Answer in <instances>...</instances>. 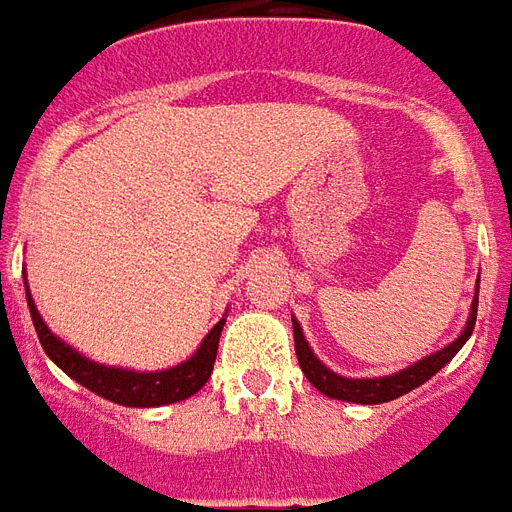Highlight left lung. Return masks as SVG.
Listing matches in <instances>:
<instances>
[{"mask_svg":"<svg viewBox=\"0 0 512 512\" xmlns=\"http://www.w3.org/2000/svg\"><path fill=\"white\" fill-rule=\"evenodd\" d=\"M477 292H480V281H477L475 300H472V308H469V319H466L461 335L450 341L447 346H442L439 352L425 354L423 360L406 365L401 371H395L390 376H374V379H349V376L335 374L333 368L327 365L313 354L311 343L305 341L302 335V327L297 319H292L294 327V349H297V360H300L302 374L308 376V382L324 393L327 398H335V401H349V404H387V401H395L401 395L412 393L414 387L425 384L431 376H436L442 368H445L455 354L461 352V346L469 341V335L475 330L477 319Z\"/></svg>","mask_w":512,"mask_h":512,"instance_id":"left-lung-1","label":"left lung"}]
</instances>
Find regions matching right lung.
<instances>
[{
	"mask_svg": "<svg viewBox=\"0 0 512 512\" xmlns=\"http://www.w3.org/2000/svg\"><path fill=\"white\" fill-rule=\"evenodd\" d=\"M26 305H29V313H32L37 338L43 343V352L51 357V363H57L70 379H76L81 387H87L100 398L114 401L119 406H138V409L177 404V401H185L190 395L199 393L212 374L220 330L226 324V319H220L210 333L204 335L199 349L190 354L185 363L174 365V368H163V371H130V368H117V365L95 363V360H89L87 354H81L70 343L62 341L59 335L51 333L40 311H37L29 286H26Z\"/></svg>",
	"mask_w": 512,
	"mask_h": 512,
	"instance_id": "add662e5",
	"label": "right lung"
}]
</instances>
